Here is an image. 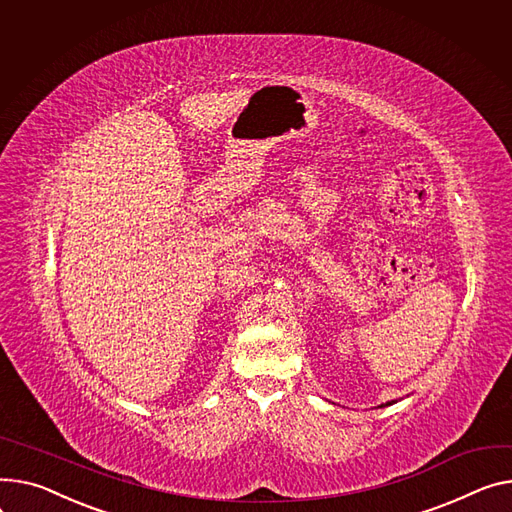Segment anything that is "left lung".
<instances>
[{
    "label": "left lung",
    "instance_id": "obj_1",
    "mask_svg": "<svg viewBox=\"0 0 512 512\" xmlns=\"http://www.w3.org/2000/svg\"><path fill=\"white\" fill-rule=\"evenodd\" d=\"M391 403H395V401H389V403H387V405H391Z\"/></svg>",
    "mask_w": 512,
    "mask_h": 512
}]
</instances>
